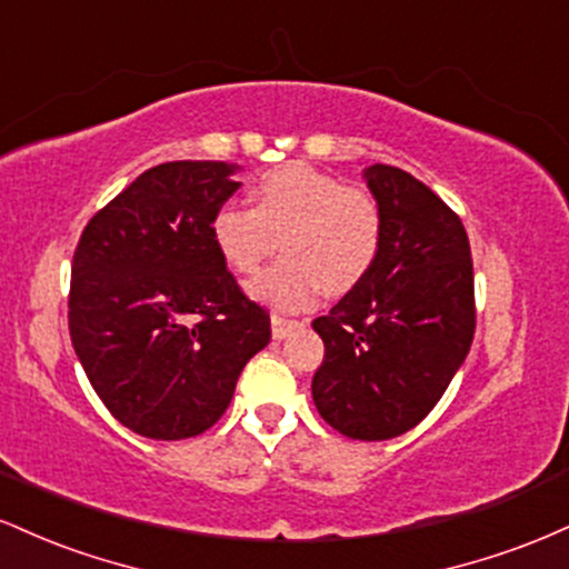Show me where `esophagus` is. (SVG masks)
Instances as JSON below:
<instances>
[{
	"label": "esophagus",
	"instance_id": "esophagus-1",
	"mask_svg": "<svg viewBox=\"0 0 569 569\" xmlns=\"http://www.w3.org/2000/svg\"><path fill=\"white\" fill-rule=\"evenodd\" d=\"M270 323H272V337H276V339H286V337H289V331L297 329V326H299V321H291V318L278 316V312H272Z\"/></svg>",
	"mask_w": 569,
	"mask_h": 569
}]
</instances>
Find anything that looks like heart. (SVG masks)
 Here are the masks:
<instances>
[{
	"label": "heart",
	"mask_w": 569,
	"mask_h": 569,
	"mask_svg": "<svg viewBox=\"0 0 569 569\" xmlns=\"http://www.w3.org/2000/svg\"><path fill=\"white\" fill-rule=\"evenodd\" d=\"M211 238L230 270L251 276L276 251L283 259L248 283V293L293 312L326 291L345 293L375 267L382 246V208L363 189L305 162L272 168L253 187V208L227 202L211 219Z\"/></svg>",
	"instance_id": "b5f03b06"
}]
</instances>
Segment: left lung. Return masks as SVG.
Wrapping results in <instances>:
<instances>
[{"label": "left lung", "instance_id": "obj_1", "mask_svg": "<svg viewBox=\"0 0 569 569\" xmlns=\"http://www.w3.org/2000/svg\"><path fill=\"white\" fill-rule=\"evenodd\" d=\"M363 179L382 208L380 257L312 321L326 348L312 401L348 439L385 441L426 420L471 350L473 262L460 217L422 181L382 162Z\"/></svg>", "mask_w": 569, "mask_h": 569}]
</instances>
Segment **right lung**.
Listing matches in <instances>:
<instances>
[{
    "instance_id": "1",
    "label": "right lung",
    "mask_w": 569,
    "mask_h": 569,
    "mask_svg": "<svg viewBox=\"0 0 569 569\" xmlns=\"http://www.w3.org/2000/svg\"><path fill=\"white\" fill-rule=\"evenodd\" d=\"M238 166L179 160L143 171L84 227L71 262L69 335L117 420L158 441L200 436L230 407L270 316L211 238Z\"/></svg>"
}]
</instances>
